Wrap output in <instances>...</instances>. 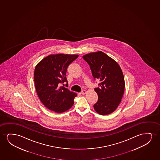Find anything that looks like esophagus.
I'll return each instance as SVG.
<instances>
[{
  "label": "esophagus",
  "mask_w": 160,
  "mask_h": 160,
  "mask_svg": "<svg viewBox=\"0 0 160 160\" xmlns=\"http://www.w3.org/2000/svg\"><path fill=\"white\" fill-rule=\"evenodd\" d=\"M86 93H87V91L86 90H83L82 92H81V94H85Z\"/></svg>",
  "instance_id": "esophagus-1"
}]
</instances>
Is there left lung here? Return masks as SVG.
I'll return each instance as SVG.
<instances>
[{
	"mask_svg": "<svg viewBox=\"0 0 160 160\" xmlns=\"http://www.w3.org/2000/svg\"><path fill=\"white\" fill-rule=\"evenodd\" d=\"M82 57L90 65L93 78L101 82L99 88L94 89L98 96V100L93 105L95 111L102 115L111 114L118 107L125 91L121 68L117 62L101 51Z\"/></svg>",
	"mask_w": 160,
	"mask_h": 160,
	"instance_id": "left-lung-1",
	"label": "left lung"
}]
</instances>
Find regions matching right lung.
I'll return each instance as SVG.
<instances>
[{
    "mask_svg": "<svg viewBox=\"0 0 160 160\" xmlns=\"http://www.w3.org/2000/svg\"><path fill=\"white\" fill-rule=\"evenodd\" d=\"M78 56L62 53L50 55L35 66L34 76L36 91L42 103L51 111L62 113L74 104L77 93L59 86L67 82V68Z\"/></svg>",
    "mask_w": 160,
    "mask_h": 160,
    "instance_id": "1",
    "label": "right lung"
}]
</instances>
